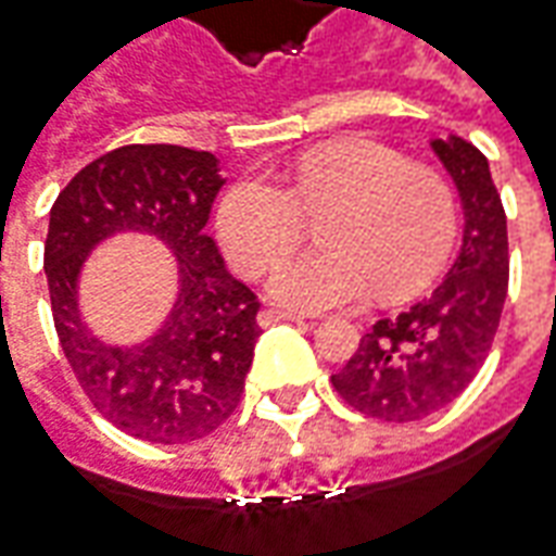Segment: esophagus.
I'll return each instance as SVG.
<instances>
[{
    "label": "esophagus",
    "instance_id": "esophagus-1",
    "mask_svg": "<svg viewBox=\"0 0 556 556\" xmlns=\"http://www.w3.org/2000/svg\"><path fill=\"white\" fill-rule=\"evenodd\" d=\"M277 321H298V325H313V318L301 316V313H289V309H277V306H265L258 313V325L267 328V325H277Z\"/></svg>",
    "mask_w": 556,
    "mask_h": 556
}]
</instances>
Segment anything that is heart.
Wrapping results in <instances>:
<instances>
[{
	"label": "heart",
	"mask_w": 556,
	"mask_h": 556,
	"mask_svg": "<svg viewBox=\"0 0 556 556\" xmlns=\"http://www.w3.org/2000/svg\"><path fill=\"white\" fill-rule=\"evenodd\" d=\"M321 214V250L279 267L270 298L289 309H331L379 298H406L440 274L457 238V201L440 170L413 165L386 143L343 138L294 159L286 186L250 174L225 189L216 231L228 258L262 277Z\"/></svg>",
	"instance_id": "b5f03b06"
}]
</instances>
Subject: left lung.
Masks as SVG:
<instances>
[{
	"label": "left lung",
	"mask_w": 556,
	"mask_h": 556,
	"mask_svg": "<svg viewBox=\"0 0 556 556\" xmlns=\"http://www.w3.org/2000/svg\"><path fill=\"white\" fill-rule=\"evenodd\" d=\"M464 201V247L440 289L397 318H379L331 382L376 421H421L476 379L494 345L508 291L506 211L488 159L464 138L433 141Z\"/></svg>",
	"instance_id": "left-lung-1"
}]
</instances>
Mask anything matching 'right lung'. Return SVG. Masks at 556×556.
Wrapping results in <instances>:
<instances>
[{"label":"right lung","instance_id":"right-lung-1","mask_svg":"<svg viewBox=\"0 0 556 556\" xmlns=\"http://www.w3.org/2000/svg\"><path fill=\"white\" fill-rule=\"evenodd\" d=\"M213 153L129 143L80 168L50 207L45 240L50 309L84 394L135 440L192 442L238 409L258 340V298L223 265L204 225L223 189ZM116 230L165 239L181 262V294L147 344L108 346L76 313L86 252Z\"/></svg>","mask_w":556,"mask_h":556}]
</instances>
